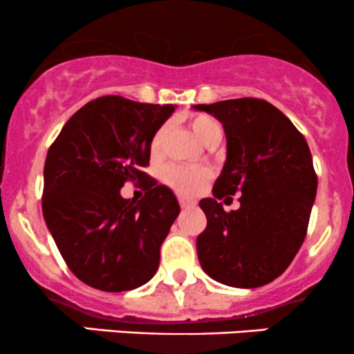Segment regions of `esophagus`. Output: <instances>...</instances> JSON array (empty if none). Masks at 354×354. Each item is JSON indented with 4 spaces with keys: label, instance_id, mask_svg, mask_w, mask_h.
Instances as JSON below:
<instances>
[{
    "label": "esophagus",
    "instance_id": "1",
    "mask_svg": "<svg viewBox=\"0 0 354 354\" xmlns=\"http://www.w3.org/2000/svg\"><path fill=\"white\" fill-rule=\"evenodd\" d=\"M180 206L183 209H188V208H194L196 206V200L193 198H186V196H180Z\"/></svg>",
    "mask_w": 354,
    "mask_h": 354
}]
</instances>
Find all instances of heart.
I'll return each mask as SVG.
<instances>
[{"mask_svg":"<svg viewBox=\"0 0 354 354\" xmlns=\"http://www.w3.org/2000/svg\"><path fill=\"white\" fill-rule=\"evenodd\" d=\"M189 128L196 140L208 146L211 141L221 140V126L214 118L206 115H198L189 120ZM165 129H158L151 138V148L153 154H158L163 143ZM209 178V171L201 166H181V165H169L166 166L163 173V180L168 186L176 191V193L191 196V194L200 193L203 186L206 185Z\"/></svg>","mask_w":354,"mask_h":354,"instance_id":"1","label":"heart"}]
</instances>
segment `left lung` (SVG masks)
Returning <instances> with one entry per match:
<instances>
[{
	"mask_svg": "<svg viewBox=\"0 0 354 354\" xmlns=\"http://www.w3.org/2000/svg\"><path fill=\"white\" fill-rule=\"evenodd\" d=\"M226 135V161L213 198L200 201L208 225L196 239L198 259L214 281L233 288L271 283L291 265L306 236L318 178L306 140L265 100L194 104ZM240 194L226 214L217 200Z\"/></svg>",
	"mask_w": 354,
	"mask_h": 354,
	"instance_id": "obj_1",
	"label": "left lung"
}]
</instances>
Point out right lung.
<instances>
[{"label":"right lung","instance_id":"add662e5","mask_svg":"<svg viewBox=\"0 0 354 354\" xmlns=\"http://www.w3.org/2000/svg\"><path fill=\"white\" fill-rule=\"evenodd\" d=\"M173 104L101 96L73 115L44 163L43 216L61 256L88 286L120 293L143 286L180 214L173 191L151 180L143 200H124L126 181L145 183L151 138Z\"/></svg>","mask_w":354,"mask_h":354}]
</instances>
